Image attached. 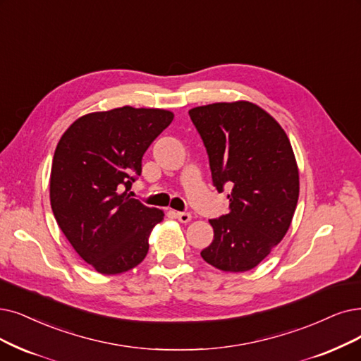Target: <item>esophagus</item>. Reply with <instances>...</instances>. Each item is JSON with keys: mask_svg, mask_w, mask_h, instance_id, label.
<instances>
[{"mask_svg": "<svg viewBox=\"0 0 361 361\" xmlns=\"http://www.w3.org/2000/svg\"><path fill=\"white\" fill-rule=\"evenodd\" d=\"M175 216H176V218H178L182 224L190 222V221H191V218H192L191 213H188V212H176V213H175Z\"/></svg>", "mask_w": 361, "mask_h": 361, "instance_id": "esophagus-1", "label": "esophagus"}]
</instances>
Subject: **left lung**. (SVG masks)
<instances>
[{
  "mask_svg": "<svg viewBox=\"0 0 361 361\" xmlns=\"http://www.w3.org/2000/svg\"><path fill=\"white\" fill-rule=\"evenodd\" d=\"M203 140L214 188L231 190L229 212L216 219L201 257L214 268H255L286 235L299 197V171L289 137L250 102L212 104L190 111Z\"/></svg>",
  "mask_w": 361,
  "mask_h": 361,
  "instance_id": "1",
  "label": "left lung"
}]
</instances>
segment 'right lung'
<instances>
[{"label":"right lung","instance_id":"add662e5","mask_svg":"<svg viewBox=\"0 0 361 361\" xmlns=\"http://www.w3.org/2000/svg\"><path fill=\"white\" fill-rule=\"evenodd\" d=\"M173 120L164 109L123 106L69 126L57 143L50 203L72 247L97 272L120 274L145 259L164 213L132 198L142 157Z\"/></svg>","mask_w":361,"mask_h":361}]
</instances>
